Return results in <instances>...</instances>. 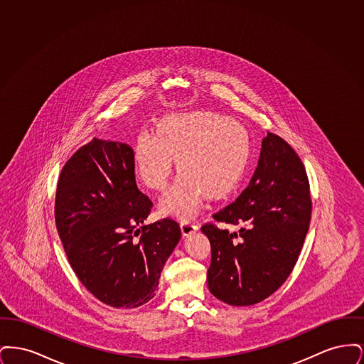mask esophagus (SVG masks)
<instances>
[{
  "label": "esophagus",
  "mask_w": 364,
  "mask_h": 364,
  "mask_svg": "<svg viewBox=\"0 0 364 364\" xmlns=\"http://www.w3.org/2000/svg\"><path fill=\"white\" fill-rule=\"evenodd\" d=\"M180 228H181V232H183L184 236H190L191 233L198 230V226L195 225L193 223H191V221H187V220L180 223Z\"/></svg>",
  "instance_id": "1"
}]
</instances>
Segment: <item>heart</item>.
<instances>
[{"mask_svg":"<svg viewBox=\"0 0 364 364\" xmlns=\"http://www.w3.org/2000/svg\"><path fill=\"white\" fill-rule=\"evenodd\" d=\"M251 151L247 128L214 112L173 114L156 131H141L135 144V166L151 190H164L173 172L172 188L161 199L165 214L192 217L208 196H226L242 180Z\"/></svg>","mask_w":364,"mask_h":364,"instance_id":"heart-1","label":"heart"}]
</instances>
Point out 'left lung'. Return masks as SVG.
Returning <instances> with one entry per match:
<instances>
[{"label":"left lung","instance_id":"1","mask_svg":"<svg viewBox=\"0 0 364 364\" xmlns=\"http://www.w3.org/2000/svg\"><path fill=\"white\" fill-rule=\"evenodd\" d=\"M310 183L294 149L267 132L248 187L213 214L237 232L205 224L211 244L210 292L230 306H252L289 277L311 221Z\"/></svg>","mask_w":364,"mask_h":364}]
</instances>
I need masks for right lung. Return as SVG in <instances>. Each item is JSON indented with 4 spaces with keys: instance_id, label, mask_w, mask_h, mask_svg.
<instances>
[{
    "instance_id": "1",
    "label": "right lung",
    "mask_w": 364,
    "mask_h": 364,
    "mask_svg": "<svg viewBox=\"0 0 364 364\" xmlns=\"http://www.w3.org/2000/svg\"><path fill=\"white\" fill-rule=\"evenodd\" d=\"M151 208L125 143L94 138L61 171L54 205L58 236L80 282L110 307L135 309L151 300L181 237L171 218L143 225Z\"/></svg>"
}]
</instances>
